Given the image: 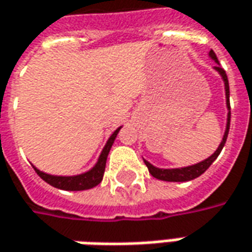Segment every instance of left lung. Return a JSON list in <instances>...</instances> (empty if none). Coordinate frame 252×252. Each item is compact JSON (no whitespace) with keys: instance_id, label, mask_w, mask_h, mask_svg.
I'll return each instance as SVG.
<instances>
[{"instance_id":"left-lung-1","label":"left lung","mask_w":252,"mask_h":252,"mask_svg":"<svg viewBox=\"0 0 252 252\" xmlns=\"http://www.w3.org/2000/svg\"><path fill=\"white\" fill-rule=\"evenodd\" d=\"M210 56L215 61L217 66H215V70L220 73L222 78H223V83H225V92H226V106L227 110H230V103H229V81H227V76L225 73V70L220 67V62H218V58L214 51H210ZM229 126H230V112L227 113V123H226V131L223 133V138H222V142L218 146V149L215 150V153L212 156H210L208 158H205L204 161H200L194 165H189V167H184V168H174V169H162L157 168L155 165H152L150 162L145 160V164L149 168V172L152 174V176H155L160 181H167V182H186V181H191L194 178H197L201 174H204L205 171L208 169V167L211 165L212 162L217 160V157L220 156V150L225 146V142H226L227 133H229Z\"/></svg>"}]
</instances>
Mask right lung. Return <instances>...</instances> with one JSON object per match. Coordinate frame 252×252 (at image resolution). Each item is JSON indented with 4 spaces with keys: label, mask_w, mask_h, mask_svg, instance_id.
<instances>
[{
    "label": "right lung",
    "mask_w": 252,
    "mask_h": 252,
    "mask_svg": "<svg viewBox=\"0 0 252 252\" xmlns=\"http://www.w3.org/2000/svg\"><path fill=\"white\" fill-rule=\"evenodd\" d=\"M121 129V126L117 128L114 132L112 133V136L109 138L106 146L102 150V153L97 158V162L95 164V167L92 169H90L88 172H84V174H80V175L74 176H56V175H49V174H45L40 169H37L34 165L32 168L35 169V172L38 174L41 179H44L47 184H49L54 188H58V189H62V190H87V189H91V188H95L96 185H99L103 179L104 168H106V160H107V155L112 149V145L114 143V139L117 136V133Z\"/></svg>",
    "instance_id": "right-lung-1"
}]
</instances>
